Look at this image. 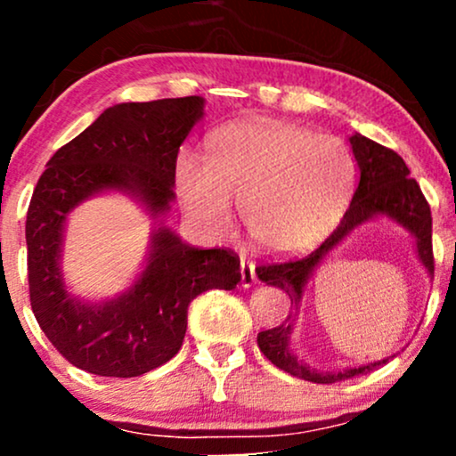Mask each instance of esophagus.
Instances as JSON below:
<instances>
[{
	"instance_id": "obj_1",
	"label": "esophagus",
	"mask_w": 456,
	"mask_h": 456,
	"mask_svg": "<svg viewBox=\"0 0 456 456\" xmlns=\"http://www.w3.org/2000/svg\"><path fill=\"white\" fill-rule=\"evenodd\" d=\"M240 274H242V287H244V289H248V287H253L255 282H257V276H255V265L244 257L240 259Z\"/></svg>"
}]
</instances>
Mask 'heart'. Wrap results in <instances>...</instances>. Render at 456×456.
Wrapping results in <instances>:
<instances>
[{
  "instance_id": "obj_1",
  "label": "heart",
  "mask_w": 456,
  "mask_h": 456,
  "mask_svg": "<svg viewBox=\"0 0 456 456\" xmlns=\"http://www.w3.org/2000/svg\"><path fill=\"white\" fill-rule=\"evenodd\" d=\"M355 184L347 143L276 119L229 124L210 141V159L182 151L175 186L182 203L212 235L232 227L238 201L246 233L261 250L291 253L341 221Z\"/></svg>"
}]
</instances>
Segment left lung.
I'll use <instances>...</instances> for the list:
<instances>
[{
    "mask_svg": "<svg viewBox=\"0 0 456 456\" xmlns=\"http://www.w3.org/2000/svg\"><path fill=\"white\" fill-rule=\"evenodd\" d=\"M349 143H352L355 165H358L360 171V182L341 224L306 257L276 261V264H264L255 268L259 281H264L265 285L279 287V289L289 294L296 311L302 302V291H305L308 279H311L323 257L332 253L354 229H358L366 221H373V218L388 216L390 221L405 227L416 240V253L420 264L425 265L431 276L433 270H436L431 244V208H428L418 182L410 177L405 160L395 150L384 148V145L362 137L360 133H354L349 137ZM294 322L296 319H291L289 323H282L279 328L264 330V332L257 334L261 354L272 364L279 366L285 373L294 375V378L313 381V384H334V381L349 379L354 375L370 373V370L388 362V358H384L378 360V362L349 366V369L343 370L313 369V366L297 360L294 349H291Z\"/></svg>",
    "mask_w": 456,
    "mask_h": 456,
    "instance_id": "1",
    "label": "left lung"
}]
</instances>
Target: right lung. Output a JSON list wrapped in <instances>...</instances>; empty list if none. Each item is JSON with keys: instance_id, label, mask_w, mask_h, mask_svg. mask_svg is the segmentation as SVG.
<instances>
[{"instance_id": "obj_1", "label": "right lung", "mask_w": 456, "mask_h": 456, "mask_svg": "<svg viewBox=\"0 0 456 456\" xmlns=\"http://www.w3.org/2000/svg\"><path fill=\"white\" fill-rule=\"evenodd\" d=\"M201 96L113 104L46 162L31 195L29 302L53 347L101 378H137L169 362L186 334L188 305L208 289H235L240 259L227 248H195L165 224L175 199V160L203 118ZM124 191L155 221L146 268L124 295L86 303L61 274L67 214L101 191Z\"/></svg>"}]
</instances>
